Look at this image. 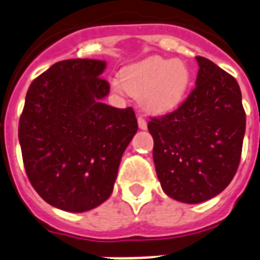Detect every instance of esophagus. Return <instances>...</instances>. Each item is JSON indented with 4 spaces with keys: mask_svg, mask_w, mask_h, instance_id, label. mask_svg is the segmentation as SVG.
Here are the masks:
<instances>
[{
    "mask_svg": "<svg viewBox=\"0 0 260 260\" xmlns=\"http://www.w3.org/2000/svg\"><path fill=\"white\" fill-rule=\"evenodd\" d=\"M137 120H138V127L141 128V130H145V128L148 127V124H146V120L144 116H141V115H140V116L137 118Z\"/></svg>",
    "mask_w": 260,
    "mask_h": 260,
    "instance_id": "obj_1",
    "label": "esophagus"
}]
</instances>
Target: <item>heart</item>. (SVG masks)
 I'll list each match as a JSON object with an SVG mask.
<instances>
[{
    "label": "heart",
    "instance_id": "1",
    "mask_svg": "<svg viewBox=\"0 0 260 260\" xmlns=\"http://www.w3.org/2000/svg\"><path fill=\"white\" fill-rule=\"evenodd\" d=\"M189 82L190 74L182 61L153 56L126 68L122 77L112 81V87L141 99L149 114L165 115L178 107Z\"/></svg>",
    "mask_w": 260,
    "mask_h": 260
}]
</instances>
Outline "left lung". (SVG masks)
Returning a JSON list of instances; mask_svg holds the SVG:
<instances>
[{"mask_svg": "<svg viewBox=\"0 0 260 260\" xmlns=\"http://www.w3.org/2000/svg\"><path fill=\"white\" fill-rule=\"evenodd\" d=\"M196 87L174 112L151 118L156 174L167 196L196 204L219 194L239 169L245 111L237 81L202 56Z\"/></svg>", "mask_w": 260, "mask_h": 260, "instance_id": "left-lung-1", "label": "left lung"}]
</instances>
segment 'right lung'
I'll return each instance as SVG.
<instances>
[{"label":"right lung","instance_id":"add662e5","mask_svg":"<svg viewBox=\"0 0 260 260\" xmlns=\"http://www.w3.org/2000/svg\"><path fill=\"white\" fill-rule=\"evenodd\" d=\"M105 61L53 64L28 87L19 141L32 188L50 206L85 212L112 193L124 149L137 133L133 108L103 103Z\"/></svg>","mask_w":260,"mask_h":260}]
</instances>
